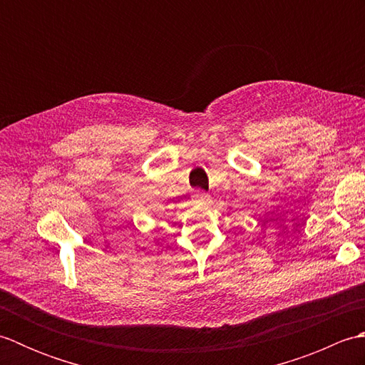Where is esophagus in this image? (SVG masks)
<instances>
[{
    "label": "esophagus",
    "instance_id": "34e87169",
    "mask_svg": "<svg viewBox=\"0 0 365 365\" xmlns=\"http://www.w3.org/2000/svg\"><path fill=\"white\" fill-rule=\"evenodd\" d=\"M192 199L196 200V202H200V204H205L208 199H210V196L207 195V192H204V191H196L195 195H192Z\"/></svg>",
    "mask_w": 365,
    "mask_h": 365
}]
</instances>
